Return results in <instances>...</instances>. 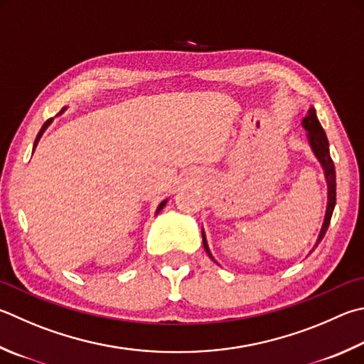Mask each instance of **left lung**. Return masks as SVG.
<instances>
[{
    "label": "left lung",
    "instance_id": "obj_1",
    "mask_svg": "<svg viewBox=\"0 0 364 364\" xmlns=\"http://www.w3.org/2000/svg\"><path fill=\"white\" fill-rule=\"evenodd\" d=\"M302 127L307 130V138H309V143L310 146H312L314 154L316 156V159L320 161L323 170H325V178H326V183H328V207H326V215H325V221H323V226L320 230V235L318 239H316L315 247H318V243L323 240V237H325L328 226H329V221H331V216H333V211H334V205H336V170H334V162L331 159V156H329V143H328V138L325 130H323L321 124L318 121V117H316V113L314 108H310L307 111L306 117L302 119ZM202 240H203V248L207 251L208 256L213 259V256H211L208 245H207V239H205V232L202 230ZM215 261V259H213Z\"/></svg>",
    "mask_w": 364,
    "mask_h": 364
}]
</instances>
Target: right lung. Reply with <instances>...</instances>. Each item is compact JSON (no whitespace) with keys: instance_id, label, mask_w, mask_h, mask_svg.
Wrapping results in <instances>:
<instances>
[{"instance_id":"add662e5","label":"right lung","mask_w":364,"mask_h":364,"mask_svg":"<svg viewBox=\"0 0 364 364\" xmlns=\"http://www.w3.org/2000/svg\"><path fill=\"white\" fill-rule=\"evenodd\" d=\"M63 111H65V108L60 111V113H63ZM52 122V119H48V121H46L44 122V125H43V127H41V130H39V134H38V136H36V140H35V146H36V144H38V141H39V138H41V135L44 134V130L46 129H48V125ZM33 149H35V148H33ZM165 203H167V200H164V202H161V205H159V207H157V211H156V215L157 213H159V211L165 207Z\"/></svg>"}]
</instances>
